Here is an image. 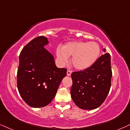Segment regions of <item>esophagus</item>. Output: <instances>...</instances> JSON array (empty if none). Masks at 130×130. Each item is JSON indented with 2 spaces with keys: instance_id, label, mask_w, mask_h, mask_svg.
<instances>
[{
  "instance_id": "esophagus-1",
  "label": "esophagus",
  "mask_w": 130,
  "mask_h": 130,
  "mask_svg": "<svg viewBox=\"0 0 130 130\" xmlns=\"http://www.w3.org/2000/svg\"><path fill=\"white\" fill-rule=\"evenodd\" d=\"M72 72V71L71 70H68V71H67V75H68V76H70Z\"/></svg>"
}]
</instances>
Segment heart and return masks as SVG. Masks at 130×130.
<instances>
[{"label": "heart", "instance_id": "obj_1", "mask_svg": "<svg viewBox=\"0 0 130 130\" xmlns=\"http://www.w3.org/2000/svg\"><path fill=\"white\" fill-rule=\"evenodd\" d=\"M99 54L100 47L94 41H71L62 46L61 50L57 51V57L62 62H66L68 57L72 56V64L78 70L90 67L96 61Z\"/></svg>", "mask_w": 130, "mask_h": 130}]
</instances>
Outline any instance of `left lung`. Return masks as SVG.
Listing matches in <instances>:
<instances>
[{
    "instance_id": "obj_1",
    "label": "left lung",
    "mask_w": 130,
    "mask_h": 130,
    "mask_svg": "<svg viewBox=\"0 0 130 130\" xmlns=\"http://www.w3.org/2000/svg\"><path fill=\"white\" fill-rule=\"evenodd\" d=\"M71 76L70 94L74 103L81 109L97 108L105 101L111 87L110 55H102L90 67L73 72Z\"/></svg>"
}]
</instances>
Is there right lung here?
<instances>
[{"instance_id": "1", "label": "right lung", "mask_w": 130, "mask_h": 130, "mask_svg": "<svg viewBox=\"0 0 130 130\" xmlns=\"http://www.w3.org/2000/svg\"><path fill=\"white\" fill-rule=\"evenodd\" d=\"M47 43L45 37H37L23 48L19 55L17 88L24 101L34 108L51 103L66 75V69L58 68L53 55L44 47Z\"/></svg>"}]
</instances>
